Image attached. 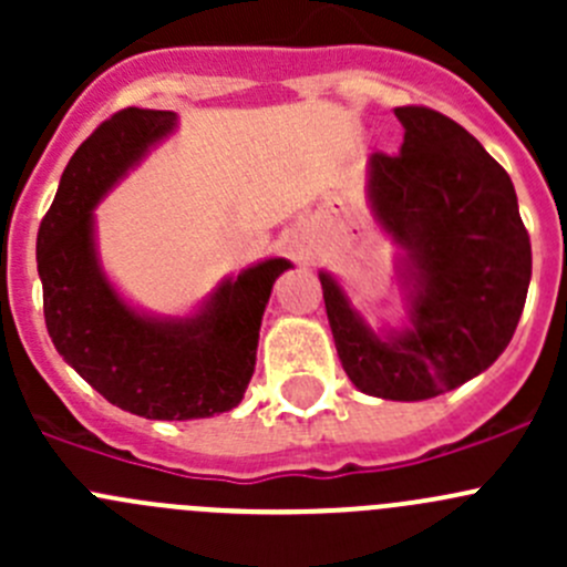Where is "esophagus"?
<instances>
[{
	"label": "esophagus",
	"mask_w": 567,
	"mask_h": 567,
	"mask_svg": "<svg viewBox=\"0 0 567 567\" xmlns=\"http://www.w3.org/2000/svg\"><path fill=\"white\" fill-rule=\"evenodd\" d=\"M293 251L301 257V260H310V247H307L305 241H296L293 244Z\"/></svg>",
	"instance_id": "obj_1"
}]
</instances>
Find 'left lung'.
Masks as SVG:
<instances>
[{"instance_id":"1","label":"left lung","mask_w":567,"mask_h":567,"mask_svg":"<svg viewBox=\"0 0 567 567\" xmlns=\"http://www.w3.org/2000/svg\"><path fill=\"white\" fill-rule=\"evenodd\" d=\"M398 156H370L375 221L403 249L398 277L409 326L375 331L329 271H320L337 357L357 390L427 400L488 370L516 331L532 247L511 175L455 120L398 106Z\"/></svg>"}]
</instances>
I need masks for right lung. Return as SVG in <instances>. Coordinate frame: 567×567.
Wrapping results in <instances>:
<instances>
[{
    "instance_id": "add662e5",
    "label": "right lung",
    "mask_w": 567,
    "mask_h": 567,
    "mask_svg": "<svg viewBox=\"0 0 567 567\" xmlns=\"http://www.w3.org/2000/svg\"><path fill=\"white\" fill-rule=\"evenodd\" d=\"M175 125V112L136 106L104 120L71 156L38 230L51 342L109 403L145 420H203L241 403L268 296L290 268L285 257L244 268L188 318L147 316L114 290L93 208Z\"/></svg>"
}]
</instances>
